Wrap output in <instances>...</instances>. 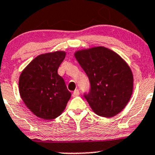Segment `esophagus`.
Here are the masks:
<instances>
[{"label": "esophagus", "mask_w": 155, "mask_h": 155, "mask_svg": "<svg viewBox=\"0 0 155 155\" xmlns=\"http://www.w3.org/2000/svg\"><path fill=\"white\" fill-rule=\"evenodd\" d=\"M79 91L78 90V89H76V90L73 91V97H77V96H79Z\"/></svg>", "instance_id": "esophagus-1"}]
</instances>
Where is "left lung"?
Instances as JSON below:
<instances>
[{
	"instance_id": "1",
	"label": "left lung",
	"mask_w": 155,
	"mask_h": 155,
	"mask_svg": "<svg viewBox=\"0 0 155 155\" xmlns=\"http://www.w3.org/2000/svg\"><path fill=\"white\" fill-rule=\"evenodd\" d=\"M74 55L90 82V91L84 97L92 110L106 118L119 113L129 102L134 87L127 64L104 46L77 51Z\"/></svg>"
}]
</instances>
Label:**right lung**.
<instances>
[{"label": "right lung", "instance_id": "right-lung-1", "mask_svg": "<svg viewBox=\"0 0 155 155\" xmlns=\"http://www.w3.org/2000/svg\"><path fill=\"white\" fill-rule=\"evenodd\" d=\"M66 56L57 51L36 57L21 72L18 82L23 102L35 115L51 120L58 117L71 97L58 69Z\"/></svg>", "mask_w": 155, "mask_h": 155}]
</instances>
